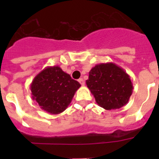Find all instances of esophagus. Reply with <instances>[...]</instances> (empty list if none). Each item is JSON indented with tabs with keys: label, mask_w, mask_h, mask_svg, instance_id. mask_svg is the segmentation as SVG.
Segmentation results:
<instances>
[{
	"label": "esophagus",
	"mask_w": 159,
	"mask_h": 159,
	"mask_svg": "<svg viewBox=\"0 0 159 159\" xmlns=\"http://www.w3.org/2000/svg\"><path fill=\"white\" fill-rule=\"evenodd\" d=\"M79 83H80V84H81V85H82V86H84V84H85V82H84V80H83V79H79Z\"/></svg>",
	"instance_id": "esophagus-1"
}]
</instances>
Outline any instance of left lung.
I'll return each mask as SVG.
<instances>
[{"instance_id":"obj_1","label":"left lung","mask_w":159,"mask_h":159,"mask_svg":"<svg viewBox=\"0 0 159 159\" xmlns=\"http://www.w3.org/2000/svg\"><path fill=\"white\" fill-rule=\"evenodd\" d=\"M86 84L97 104L105 110L125 106L133 92L130 75L114 63L96 64L89 71Z\"/></svg>"}]
</instances>
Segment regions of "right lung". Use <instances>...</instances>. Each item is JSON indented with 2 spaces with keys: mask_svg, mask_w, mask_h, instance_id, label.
Here are the masks:
<instances>
[{
  "mask_svg": "<svg viewBox=\"0 0 159 159\" xmlns=\"http://www.w3.org/2000/svg\"><path fill=\"white\" fill-rule=\"evenodd\" d=\"M59 66L46 67L33 79L30 85L32 98L42 110L52 115L62 113L71 103L75 92L80 88Z\"/></svg>",
  "mask_w": 159,
  "mask_h": 159,
  "instance_id": "1",
  "label": "right lung"
}]
</instances>
